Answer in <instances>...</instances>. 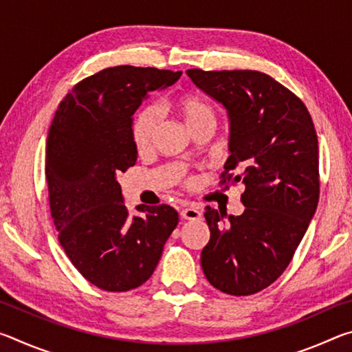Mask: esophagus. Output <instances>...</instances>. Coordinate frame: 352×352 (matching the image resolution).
Segmentation results:
<instances>
[{"label": "esophagus", "instance_id": "obj_1", "mask_svg": "<svg viewBox=\"0 0 352 352\" xmlns=\"http://www.w3.org/2000/svg\"><path fill=\"white\" fill-rule=\"evenodd\" d=\"M180 216L184 220H197L201 217V212L197 210V208L188 206V208H183V210L180 211Z\"/></svg>", "mask_w": 352, "mask_h": 352}]
</instances>
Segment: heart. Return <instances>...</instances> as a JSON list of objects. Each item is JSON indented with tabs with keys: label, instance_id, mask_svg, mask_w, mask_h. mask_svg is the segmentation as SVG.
<instances>
[{
	"label": "heart",
	"instance_id": "b5f03b06",
	"mask_svg": "<svg viewBox=\"0 0 352 352\" xmlns=\"http://www.w3.org/2000/svg\"><path fill=\"white\" fill-rule=\"evenodd\" d=\"M172 105H174L178 115L183 118L190 132L201 126H206V124L214 126V122H216V113H214L212 107L194 94H184V96L177 98ZM158 124L160 116L153 107H147L135 116L130 132H132L133 146L140 153H144L152 147Z\"/></svg>",
	"mask_w": 352,
	"mask_h": 352
}]
</instances>
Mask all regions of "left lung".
Masks as SVG:
<instances>
[{
    "instance_id": "obj_1",
    "label": "left lung",
    "mask_w": 352,
    "mask_h": 352,
    "mask_svg": "<svg viewBox=\"0 0 352 352\" xmlns=\"http://www.w3.org/2000/svg\"><path fill=\"white\" fill-rule=\"evenodd\" d=\"M186 74L228 115L231 155L220 183L245 186L241 216L206 206L211 237L201 250V269L223 294L253 295L287 269L317 210V133L302 100L269 74L252 69Z\"/></svg>"
}]
</instances>
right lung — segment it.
I'll return each instance as SVG.
<instances>
[{
  "mask_svg": "<svg viewBox=\"0 0 352 352\" xmlns=\"http://www.w3.org/2000/svg\"><path fill=\"white\" fill-rule=\"evenodd\" d=\"M182 71L121 65L74 85L47 133L45 174L58 242L77 272L107 292L140 287L152 276L178 223L169 205L129 216L116 175L136 163L133 113Z\"/></svg>",
  "mask_w": 352,
  "mask_h": 352,
  "instance_id": "1",
  "label": "right lung"
}]
</instances>
